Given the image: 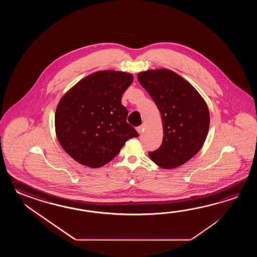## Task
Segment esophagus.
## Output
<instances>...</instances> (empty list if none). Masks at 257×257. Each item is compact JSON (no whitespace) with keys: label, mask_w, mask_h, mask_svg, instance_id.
Wrapping results in <instances>:
<instances>
[{"label":"esophagus","mask_w":257,"mask_h":257,"mask_svg":"<svg viewBox=\"0 0 257 257\" xmlns=\"http://www.w3.org/2000/svg\"><path fill=\"white\" fill-rule=\"evenodd\" d=\"M143 130H144V125H142V126H137V131L141 134L142 132H143Z\"/></svg>","instance_id":"obj_1"}]
</instances>
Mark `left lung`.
<instances>
[{
	"label": "left lung",
	"mask_w": 257,
	"mask_h": 257,
	"mask_svg": "<svg viewBox=\"0 0 257 257\" xmlns=\"http://www.w3.org/2000/svg\"><path fill=\"white\" fill-rule=\"evenodd\" d=\"M162 115L164 138L149 156L164 169L186 164L204 144L209 126L208 106L197 90L174 71L160 69L138 74Z\"/></svg>",
	"instance_id": "8db88e82"
}]
</instances>
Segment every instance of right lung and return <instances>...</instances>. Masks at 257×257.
<instances>
[{"label":"right lung","mask_w":257,"mask_h":257,"mask_svg":"<svg viewBox=\"0 0 257 257\" xmlns=\"http://www.w3.org/2000/svg\"><path fill=\"white\" fill-rule=\"evenodd\" d=\"M133 76L122 71H101L85 77L61 98L55 115L61 147L79 164L98 168L109 163L127 140L137 138L126 122L122 94Z\"/></svg>","instance_id":"obj_1"}]
</instances>
